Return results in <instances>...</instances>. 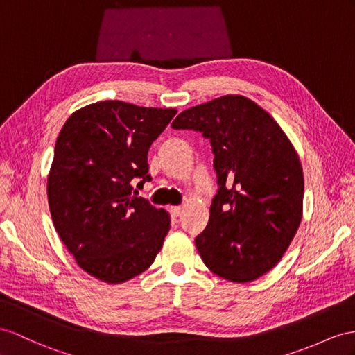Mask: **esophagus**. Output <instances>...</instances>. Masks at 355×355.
<instances>
[{
  "label": "esophagus",
  "instance_id": "1",
  "mask_svg": "<svg viewBox=\"0 0 355 355\" xmlns=\"http://www.w3.org/2000/svg\"><path fill=\"white\" fill-rule=\"evenodd\" d=\"M171 213H172V216H180L181 213H183V207H177V205H174V207H171Z\"/></svg>",
  "mask_w": 355,
  "mask_h": 355
}]
</instances>
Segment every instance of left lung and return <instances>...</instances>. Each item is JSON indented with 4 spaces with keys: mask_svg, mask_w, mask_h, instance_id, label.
<instances>
[{
    "mask_svg": "<svg viewBox=\"0 0 355 355\" xmlns=\"http://www.w3.org/2000/svg\"><path fill=\"white\" fill-rule=\"evenodd\" d=\"M172 127L202 132L214 153L220 187L195 239L204 264L234 284L264 276L303 216L304 177L293 142L267 111L239 94L189 107Z\"/></svg>",
    "mask_w": 355,
    "mask_h": 355,
    "instance_id": "8db88e82",
    "label": "left lung"
}]
</instances>
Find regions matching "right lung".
<instances>
[{
    "label": "right lung",
    "instance_id": "1",
    "mask_svg": "<svg viewBox=\"0 0 355 355\" xmlns=\"http://www.w3.org/2000/svg\"><path fill=\"white\" fill-rule=\"evenodd\" d=\"M177 109L105 100L71 114L57 138L48 175L53 226L89 276L118 285L147 270L171 216L132 196L148 181V150Z\"/></svg>",
    "mask_w": 355,
    "mask_h": 355
}]
</instances>
